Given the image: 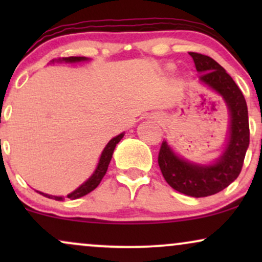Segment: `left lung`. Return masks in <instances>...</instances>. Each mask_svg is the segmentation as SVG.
Instances as JSON below:
<instances>
[{
  "mask_svg": "<svg viewBox=\"0 0 262 262\" xmlns=\"http://www.w3.org/2000/svg\"><path fill=\"white\" fill-rule=\"evenodd\" d=\"M200 73V81L227 102L230 112V134L223 155L212 165H197L177 156L162 141L158 162L162 176L176 191L191 197H207L230 185L242 171L250 141L248 106L243 92L230 75L209 56L189 53Z\"/></svg>",
  "mask_w": 262,
  "mask_h": 262,
  "instance_id": "left-lung-1",
  "label": "left lung"
}]
</instances>
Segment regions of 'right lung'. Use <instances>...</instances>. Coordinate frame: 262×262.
<instances>
[{
  "label": "right lung",
  "mask_w": 262,
  "mask_h": 262,
  "mask_svg": "<svg viewBox=\"0 0 262 262\" xmlns=\"http://www.w3.org/2000/svg\"><path fill=\"white\" fill-rule=\"evenodd\" d=\"M85 60H87V58H85V56H70V58L59 59L58 61L79 62V61H85ZM53 61H54V60H53ZM123 137H124V133L117 135V137H114L113 139L110 140V143L107 144L106 148H104L103 151H102L101 158H100V161H98L97 167H96L95 172L92 173V176L90 177V179L87 180L86 182H83L82 185H81L79 188H76L74 192H71V193H69V194H68V198H70V200H76V198H80V197L86 196L87 193H90V192L93 191V189H95L96 187H97L98 185H100V182L102 181V179H103V176L106 175L107 169H108V165H110L111 159H112V155H113L114 149H116V145L119 143V141H121V139H122ZM37 192H39V191H37ZM39 193L43 194L44 197L52 198V200L62 201V197L52 196V194L43 193V192H39Z\"/></svg>",
  "instance_id": "1"
}]
</instances>
